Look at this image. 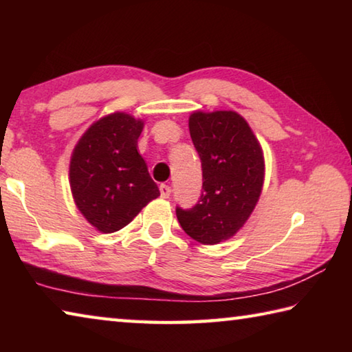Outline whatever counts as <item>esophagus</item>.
Here are the masks:
<instances>
[{"mask_svg":"<svg viewBox=\"0 0 352 352\" xmlns=\"http://www.w3.org/2000/svg\"><path fill=\"white\" fill-rule=\"evenodd\" d=\"M170 192H172V189H170V186H168V184H162V186H160V194H162L163 199H169Z\"/></svg>","mask_w":352,"mask_h":352,"instance_id":"esophagus-1","label":"esophagus"}]
</instances>
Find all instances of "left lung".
I'll use <instances>...</instances> for the list:
<instances>
[{"mask_svg": "<svg viewBox=\"0 0 352 352\" xmlns=\"http://www.w3.org/2000/svg\"><path fill=\"white\" fill-rule=\"evenodd\" d=\"M189 133L201 162V194L192 208L177 206L184 233L214 245L234 236L258 204L264 157L245 119L236 111L192 113Z\"/></svg>", "mask_w": 352, "mask_h": 352, "instance_id": "1", "label": "left lung"}]
</instances>
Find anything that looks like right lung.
<instances>
[{
	"instance_id": "1",
	"label": "right lung",
	"mask_w": 352,
	"mask_h": 352,
	"mask_svg": "<svg viewBox=\"0 0 352 352\" xmlns=\"http://www.w3.org/2000/svg\"><path fill=\"white\" fill-rule=\"evenodd\" d=\"M142 126L126 113L105 116L87 130L71 157L76 205L102 233L124 228L160 195L136 148Z\"/></svg>"
}]
</instances>
